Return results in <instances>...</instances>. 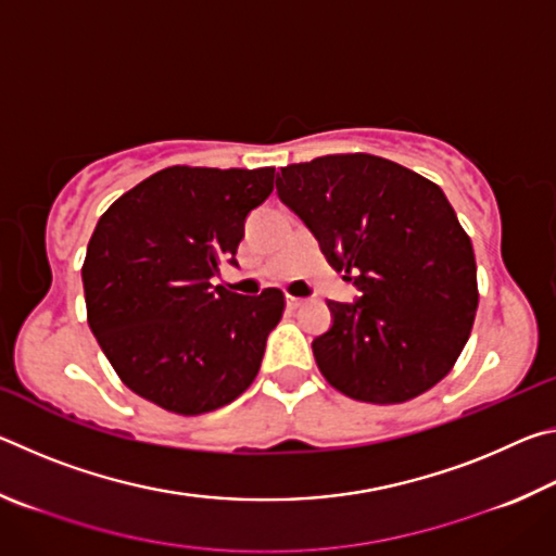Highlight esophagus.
<instances>
[{"instance_id":"34e87169","label":"esophagus","mask_w":556,"mask_h":556,"mask_svg":"<svg viewBox=\"0 0 556 556\" xmlns=\"http://www.w3.org/2000/svg\"><path fill=\"white\" fill-rule=\"evenodd\" d=\"M306 304V299H301V296H287V306L289 308H299V306H304Z\"/></svg>"}]
</instances>
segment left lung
<instances>
[{
  "mask_svg": "<svg viewBox=\"0 0 556 556\" xmlns=\"http://www.w3.org/2000/svg\"><path fill=\"white\" fill-rule=\"evenodd\" d=\"M277 193L363 294L328 301L333 326L312 345L328 384L357 402L400 404L446 378L473 328L478 281L444 191L357 152L285 166Z\"/></svg>",
  "mask_w": 556,
  "mask_h": 556,
  "instance_id": "1",
  "label": "left lung"
}]
</instances>
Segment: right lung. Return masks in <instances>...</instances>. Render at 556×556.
<instances>
[{"label":"right lung","instance_id":"right-lung-1","mask_svg":"<svg viewBox=\"0 0 556 556\" xmlns=\"http://www.w3.org/2000/svg\"><path fill=\"white\" fill-rule=\"evenodd\" d=\"M271 188V166H168L102 213L83 262L88 324L139 397L195 417L257 378L285 294L240 296L211 279L238 265L244 218Z\"/></svg>","mask_w":556,"mask_h":556}]
</instances>
